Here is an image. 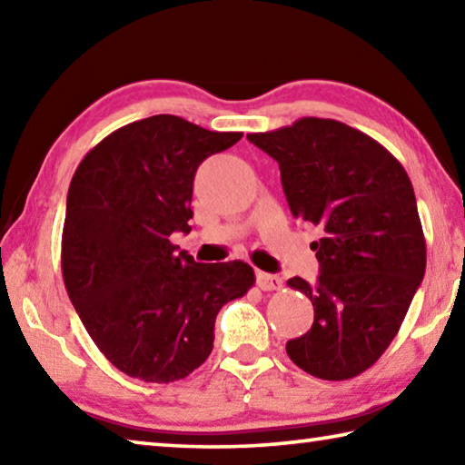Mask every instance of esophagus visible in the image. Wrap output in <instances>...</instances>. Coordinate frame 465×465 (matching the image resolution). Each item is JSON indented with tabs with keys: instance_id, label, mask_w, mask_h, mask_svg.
I'll return each mask as SVG.
<instances>
[{
	"instance_id": "esophagus-1",
	"label": "esophagus",
	"mask_w": 465,
	"mask_h": 465,
	"mask_svg": "<svg viewBox=\"0 0 465 465\" xmlns=\"http://www.w3.org/2000/svg\"><path fill=\"white\" fill-rule=\"evenodd\" d=\"M256 282L262 291H279L282 287V281L277 277V274H269V272H258Z\"/></svg>"
}]
</instances>
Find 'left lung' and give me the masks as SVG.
Returning <instances> with one entry per match:
<instances>
[{
	"instance_id": "1",
	"label": "left lung",
	"mask_w": 465,
	"mask_h": 465,
	"mask_svg": "<svg viewBox=\"0 0 465 465\" xmlns=\"http://www.w3.org/2000/svg\"><path fill=\"white\" fill-rule=\"evenodd\" d=\"M281 170L291 213L322 227L320 277L287 281L310 297L313 324L287 342L305 373L328 381L363 373L402 326L427 266L411 178L396 157L341 121L305 116L250 133Z\"/></svg>"
}]
</instances>
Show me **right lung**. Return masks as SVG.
Here are the masks:
<instances>
[{
  "mask_svg": "<svg viewBox=\"0 0 465 465\" xmlns=\"http://www.w3.org/2000/svg\"><path fill=\"white\" fill-rule=\"evenodd\" d=\"M240 139L155 114L110 133L75 170L63 281L92 341L129 377L193 373L213 351L219 310L254 285L250 264H201L170 242L191 232L196 168Z\"/></svg>",
  "mask_w": 465,
  "mask_h": 465,
  "instance_id": "add662e5",
  "label": "right lung"
}]
</instances>
